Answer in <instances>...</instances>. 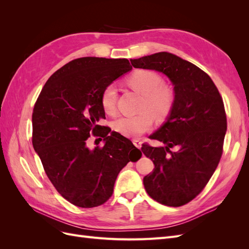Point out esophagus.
<instances>
[{
	"mask_svg": "<svg viewBox=\"0 0 249 249\" xmlns=\"http://www.w3.org/2000/svg\"><path fill=\"white\" fill-rule=\"evenodd\" d=\"M133 143H134V145L136 146V147H138V148H140L141 145H142V142H141V140H139V139H134V140H133Z\"/></svg>",
	"mask_w": 249,
	"mask_h": 249,
	"instance_id": "obj_1",
	"label": "esophagus"
}]
</instances>
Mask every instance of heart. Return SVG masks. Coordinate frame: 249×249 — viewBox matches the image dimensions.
Listing matches in <instances>:
<instances>
[{"instance_id": "heart-1", "label": "heart", "mask_w": 249, "mask_h": 249, "mask_svg": "<svg viewBox=\"0 0 249 249\" xmlns=\"http://www.w3.org/2000/svg\"><path fill=\"white\" fill-rule=\"evenodd\" d=\"M126 83L143 95L139 108L141 112L137 115L119 117L113 125L117 133L135 138L152 129L154 117L157 120H164L170 115L176 104V93L170 86L163 84L160 74L148 70L135 71L126 78ZM101 104L107 114H115L117 91L114 85L104 88Z\"/></svg>"}]
</instances>
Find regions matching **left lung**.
<instances>
[{"instance_id":"obj_1","label":"left lung","mask_w":249,"mask_h":249,"mask_svg":"<svg viewBox=\"0 0 249 249\" xmlns=\"http://www.w3.org/2000/svg\"><path fill=\"white\" fill-rule=\"evenodd\" d=\"M131 63L166 74L175 86V107L149 137L165 146L144 143L141 147L155 165L143 184L149 196L162 205L184 206L202 191L220 161L228 125L222 97L205 71L170 53L131 59ZM175 146L178 152H171Z\"/></svg>"}]
</instances>
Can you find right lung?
<instances>
[{"label":"right lung","mask_w":249,"mask_h":249,"mask_svg":"<svg viewBox=\"0 0 249 249\" xmlns=\"http://www.w3.org/2000/svg\"><path fill=\"white\" fill-rule=\"evenodd\" d=\"M131 70L127 59H74L52 74L35 103L33 147L51 183L74 206L106 202L119 171L142 155L131 140L116 132L109 135V126L97 124L106 118L104 88ZM92 133L104 138L103 148H88Z\"/></svg>","instance_id":"right-lung-1"}]
</instances>
